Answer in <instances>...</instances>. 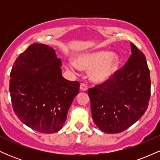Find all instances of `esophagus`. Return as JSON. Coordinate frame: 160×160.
I'll return each instance as SVG.
<instances>
[{
	"label": "esophagus",
	"instance_id": "1",
	"mask_svg": "<svg viewBox=\"0 0 160 160\" xmlns=\"http://www.w3.org/2000/svg\"><path fill=\"white\" fill-rule=\"evenodd\" d=\"M80 89L81 91H83V92L87 91V86H86L85 83H81L80 84Z\"/></svg>",
	"mask_w": 160,
	"mask_h": 160
}]
</instances>
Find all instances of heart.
<instances>
[{"label": "heart", "instance_id": "obj_1", "mask_svg": "<svg viewBox=\"0 0 160 160\" xmlns=\"http://www.w3.org/2000/svg\"><path fill=\"white\" fill-rule=\"evenodd\" d=\"M120 65V57L106 50L79 54L76 62L69 61L66 68L71 70H91L89 78L95 83H104L114 76Z\"/></svg>", "mask_w": 160, "mask_h": 160}]
</instances>
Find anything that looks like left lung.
Instances as JSON below:
<instances>
[{
    "label": "left lung",
    "mask_w": 160,
    "mask_h": 160,
    "mask_svg": "<svg viewBox=\"0 0 160 160\" xmlns=\"http://www.w3.org/2000/svg\"><path fill=\"white\" fill-rule=\"evenodd\" d=\"M132 55L108 82L88 91L92 120L108 134L122 132L144 115L150 97V71L146 57L133 43Z\"/></svg>",
    "instance_id": "8db88e82"
}]
</instances>
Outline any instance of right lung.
Wrapping results in <instances>:
<instances>
[{
	"label": "right lung",
	"instance_id": "add662e5",
	"mask_svg": "<svg viewBox=\"0 0 160 160\" xmlns=\"http://www.w3.org/2000/svg\"><path fill=\"white\" fill-rule=\"evenodd\" d=\"M61 58L52 47L33 43L18 56L10 73V92L18 118L41 133H54L65 124L80 83L62 77Z\"/></svg>",
	"mask_w": 160,
	"mask_h": 160
}]
</instances>
